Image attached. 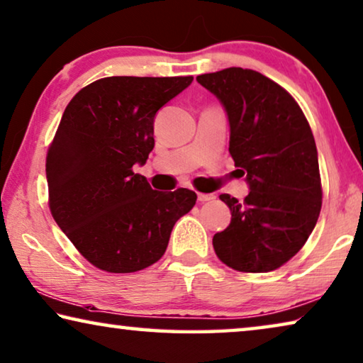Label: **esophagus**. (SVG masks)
I'll list each match as a JSON object with an SVG mask.
<instances>
[{
	"instance_id": "obj_1",
	"label": "esophagus",
	"mask_w": 363,
	"mask_h": 363,
	"mask_svg": "<svg viewBox=\"0 0 363 363\" xmlns=\"http://www.w3.org/2000/svg\"><path fill=\"white\" fill-rule=\"evenodd\" d=\"M197 199H199V202L205 203V202H211V200H215V195L213 194H197Z\"/></svg>"
}]
</instances>
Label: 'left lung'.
<instances>
[{
    "label": "left lung",
    "mask_w": 363,
    "mask_h": 363,
    "mask_svg": "<svg viewBox=\"0 0 363 363\" xmlns=\"http://www.w3.org/2000/svg\"><path fill=\"white\" fill-rule=\"evenodd\" d=\"M197 82L226 109L229 153L250 187L244 202L220 195L231 223L213 235V249L238 272H273L302 249L320 216L312 129L289 91L252 69L228 67Z\"/></svg>",
    "instance_id": "obj_1"
}]
</instances>
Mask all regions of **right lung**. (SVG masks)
<instances>
[{
    "label": "right lung",
    "instance_id": "obj_1",
    "mask_svg": "<svg viewBox=\"0 0 363 363\" xmlns=\"http://www.w3.org/2000/svg\"><path fill=\"white\" fill-rule=\"evenodd\" d=\"M194 77H105L69 101L47 155L50 211L85 260L108 273L158 262L176 221L192 210L189 189L153 191L135 164L153 150L161 106Z\"/></svg>",
    "mask_w": 363,
    "mask_h": 363
}]
</instances>
